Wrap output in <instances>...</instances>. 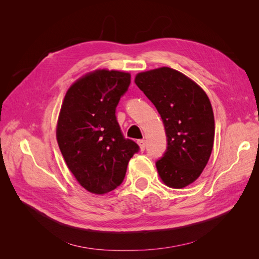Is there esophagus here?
Segmentation results:
<instances>
[{"label": "esophagus", "mask_w": 259, "mask_h": 259, "mask_svg": "<svg viewBox=\"0 0 259 259\" xmlns=\"http://www.w3.org/2000/svg\"><path fill=\"white\" fill-rule=\"evenodd\" d=\"M137 143H138V145H139V147H140V150L144 151L145 148H146V140H145V139H139Z\"/></svg>", "instance_id": "obj_1"}]
</instances>
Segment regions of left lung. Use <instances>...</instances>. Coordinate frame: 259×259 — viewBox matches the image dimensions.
<instances>
[{
    "label": "left lung",
    "instance_id": "8db88e82",
    "mask_svg": "<svg viewBox=\"0 0 259 259\" xmlns=\"http://www.w3.org/2000/svg\"><path fill=\"white\" fill-rule=\"evenodd\" d=\"M135 83L161 115L167 147L155 162L163 183L184 188L204 169L215 135L214 113L205 92L189 77L163 67L138 73Z\"/></svg>",
    "mask_w": 259,
    "mask_h": 259
}]
</instances>
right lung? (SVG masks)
<instances>
[{
  "instance_id": "1",
  "label": "right lung",
  "mask_w": 259,
  "mask_h": 259,
  "mask_svg": "<svg viewBox=\"0 0 259 259\" xmlns=\"http://www.w3.org/2000/svg\"><path fill=\"white\" fill-rule=\"evenodd\" d=\"M131 74L97 70L71 85L61 106L57 142L69 169L86 190L104 194L124 180L139 146L125 138L115 110Z\"/></svg>"
}]
</instances>
